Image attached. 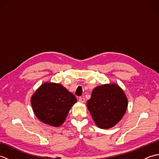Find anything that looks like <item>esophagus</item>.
I'll return each mask as SVG.
<instances>
[{"instance_id": "obj_1", "label": "esophagus", "mask_w": 159, "mask_h": 159, "mask_svg": "<svg viewBox=\"0 0 159 159\" xmlns=\"http://www.w3.org/2000/svg\"><path fill=\"white\" fill-rule=\"evenodd\" d=\"M79 100V102H82V103H83V102H85V99L84 98H83V97H80Z\"/></svg>"}]
</instances>
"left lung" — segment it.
<instances>
[{"mask_svg": "<svg viewBox=\"0 0 159 159\" xmlns=\"http://www.w3.org/2000/svg\"><path fill=\"white\" fill-rule=\"evenodd\" d=\"M87 107L97 126L107 129L122 118L127 109L128 100L117 84H105L93 89Z\"/></svg>", "mask_w": 159, "mask_h": 159, "instance_id": "1", "label": "left lung"}]
</instances>
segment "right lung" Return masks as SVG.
<instances>
[{
  "label": "right lung",
  "instance_id": "right-lung-1",
  "mask_svg": "<svg viewBox=\"0 0 159 159\" xmlns=\"http://www.w3.org/2000/svg\"><path fill=\"white\" fill-rule=\"evenodd\" d=\"M76 100V98L61 84L45 83L32 96L31 102L40 121L58 127L66 120Z\"/></svg>",
  "mask_w": 159,
  "mask_h": 159
}]
</instances>
